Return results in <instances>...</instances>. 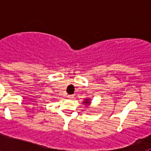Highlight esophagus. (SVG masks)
Here are the masks:
<instances>
[{
    "label": "esophagus",
    "mask_w": 151,
    "mask_h": 151,
    "mask_svg": "<svg viewBox=\"0 0 151 151\" xmlns=\"http://www.w3.org/2000/svg\"><path fill=\"white\" fill-rule=\"evenodd\" d=\"M68 98H69V99H72V98H73V95L69 94V95H68Z\"/></svg>",
    "instance_id": "34e87169"
}]
</instances>
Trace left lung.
Returning <instances> with one entry per match:
<instances>
[{
  "label": "left lung",
  "instance_id": "8db88e82",
  "mask_svg": "<svg viewBox=\"0 0 151 151\" xmlns=\"http://www.w3.org/2000/svg\"><path fill=\"white\" fill-rule=\"evenodd\" d=\"M90 104H91L90 99H88V98H85V101H83V104L85 105V106H88Z\"/></svg>",
  "mask_w": 151,
  "mask_h": 151
}]
</instances>
